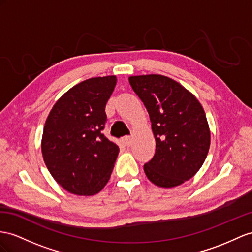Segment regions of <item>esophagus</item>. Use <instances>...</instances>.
Wrapping results in <instances>:
<instances>
[{
	"label": "esophagus",
	"mask_w": 252,
	"mask_h": 252,
	"mask_svg": "<svg viewBox=\"0 0 252 252\" xmlns=\"http://www.w3.org/2000/svg\"><path fill=\"white\" fill-rule=\"evenodd\" d=\"M124 141H125V145H126V147H130V146L132 145V139H131V138H127V137H126V138H125Z\"/></svg>",
	"instance_id": "esophagus-1"
}]
</instances>
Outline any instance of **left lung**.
I'll list each match as a JSON object with an SVG mask.
<instances>
[{"instance_id":"1","label":"left lung","mask_w":252,"mask_h":252,"mask_svg":"<svg viewBox=\"0 0 252 252\" xmlns=\"http://www.w3.org/2000/svg\"><path fill=\"white\" fill-rule=\"evenodd\" d=\"M144 102L156 138V153L144 166L159 188L181 185L196 175L208 156L211 133L202 105L177 81L160 74L128 77Z\"/></svg>"}]
</instances>
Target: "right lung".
<instances>
[{
    "mask_svg": "<svg viewBox=\"0 0 252 252\" xmlns=\"http://www.w3.org/2000/svg\"><path fill=\"white\" fill-rule=\"evenodd\" d=\"M116 75L92 77L56 101L46 120L41 152L55 181L77 196H93L111 178L119 147L102 130Z\"/></svg>",
    "mask_w": 252,
    "mask_h": 252,
    "instance_id": "add662e5",
    "label": "right lung"
}]
</instances>
